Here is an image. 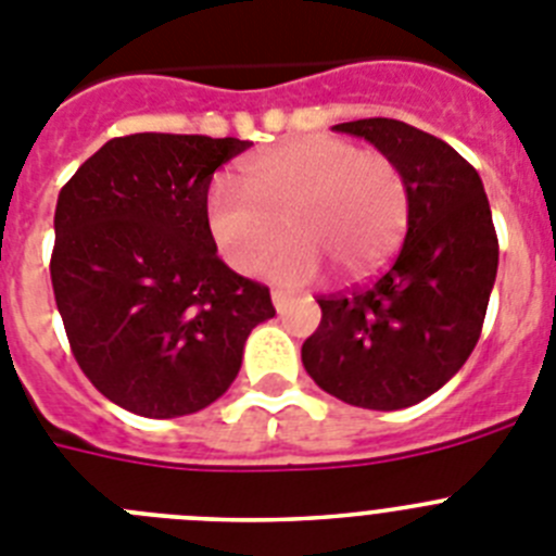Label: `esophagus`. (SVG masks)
<instances>
[{
  "instance_id": "esophagus-1",
  "label": "esophagus",
  "mask_w": 556,
  "mask_h": 556,
  "mask_svg": "<svg viewBox=\"0 0 556 556\" xmlns=\"http://www.w3.org/2000/svg\"><path fill=\"white\" fill-rule=\"evenodd\" d=\"M289 303H292V294L283 292V289H273V306H275V312H287Z\"/></svg>"
}]
</instances>
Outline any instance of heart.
<instances>
[{
	"label": "heart",
	"instance_id": "b5f03b06",
	"mask_svg": "<svg viewBox=\"0 0 556 556\" xmlns=\"http://www.w3.org/2000/svg\"><path fill=\"white\" fill-rule=\"evenodd\" d=\"M242 189L219 178L205 198V219L219 253L253 275L269 264L278 281H306L323 255L351 278L378 269L404 242L409 184L384 152H362L337 136H294L248 159Z\"/></svg>",
	"mask_w": 556,
	"mask_h": 556
}]
</instances>
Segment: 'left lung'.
Returning <instances> with one entry per match:
<instances>
[{
  "label": "left lung",
  "mask_w": 556,
  "mask_h": 556,
  "mask_svg": "<svg viewBox=\"0 0 556 556\" xmlns=\"http://www.w3.org/2000/svg\"><path fill=\"white\" fill-rule=\"evenodd\" d=\"M333 130L370 141L409 184V228L395 262L365 287L320 294L303 367L362 409H406L459 372L479 342L498 269V236L479 172L454 147L397 119Z\"/></svg>",
  "instance_id": "left-lung-1"
}]
</instances>
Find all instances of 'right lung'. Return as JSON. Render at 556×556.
<instances>
[{"label": "right lung", "instance_id": "obj_1", "mask_svg": "<svg viewBox=\"0 0 556 556\" xmlns=\"http://www.w3.org/2000/svg\"><path fill=\"white\" fill-rule=\"evenodd\" d=\"M250 141L132 132L102 144L58 194L52 289L68 345L108 401L141 417L214 404L269 289L217 255L214 172Z\"/></svg>", "mask_w": 556, "mask_h": 556}]
</instances>
